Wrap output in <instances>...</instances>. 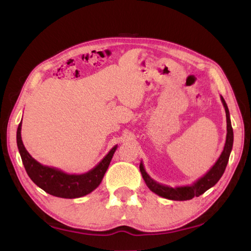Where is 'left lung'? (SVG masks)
Instances as JSON below:
<instances>
[{
	"instance_id": "8db88e82",
	"label": "left lung",
	"mask_w": 251,
	"mask_h": 251,
	"mask_svg": "<svg viewBox=\"0 0 251 251\" xmlns=\"http://www.w3.org/2000/svg\"><path fill=\"white\" fill-rule=\"evenodd\" d=\"M220 98H221L223 106H225L226 115V145H225V148H223L221 155L217 159V162L215 163L214 166L208 170L202 177L197 179L195 182L191 185H182V186H176V188H172V186L164 185L162 183L156 182L155 180H153L146 172L143 163L142 162L140 163L139 168H140V173L142 175L143 180H145L148 188L152 192H154L155 194H157L158 196H162L164 199L172 200V201L192 200L195 196L197 197L201 194H204L207 190L212 188V186H214L222 177V175L225 173L226 167L228 162V157H230V154L232 151L234 136H233V128H232V124L230 120V112H228V108L222 96Z\"/></svg>"
}]
</instances>
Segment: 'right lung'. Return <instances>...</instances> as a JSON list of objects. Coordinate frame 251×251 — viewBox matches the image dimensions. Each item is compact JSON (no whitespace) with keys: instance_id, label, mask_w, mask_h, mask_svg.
Returning <instances> with one entry per match:
<instances>
[{"instance_id":"obj_1","label":"right lung","mask_w":251,"mask_h":251,"mask_svg":"<svg viewBox=\"0 0 251 251\" xmlns=\"http://www.w3.org/2000/svg\"><path fill=\"white\" fill-rule=\"evenodd\" d=\"M17 147L30 179L46 193L61 199H77L97 189L117 149V145L112 148L99 164L89 172L81 175H71L58 168L42 165L30 155L21 140V122L17 129Z\"/></svg>"}]
</instances>
